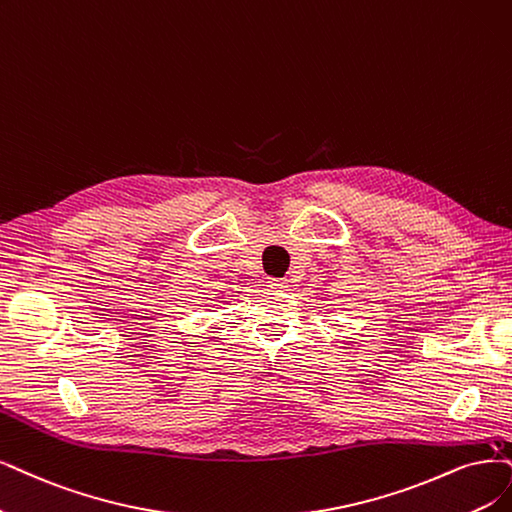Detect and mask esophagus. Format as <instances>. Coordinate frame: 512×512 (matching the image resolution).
Instances as JSON below:
<instances>
[{"instance_id": "34e87169", "label": "esophagus", "mask_w": 512, "mask_h": 512, "mask_svg": "<svg viewBox=\"0 0 512 512\" xmlns=\"http://www.w3.org/2000/svg\"><path fill=\"white\" fill-rule=\"evenodd\" d=\"M287 282L289 280H285V278H268V285L272 289H287Z\"/></svg>"}]
</instances>
